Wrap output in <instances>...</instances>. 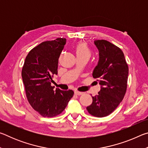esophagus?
Returning <instances> with one entry per match:
<instances>
[{
  "label": "esophagus",
  "mask_w": 148,
  "mask_h": 148,
  "mask_svg": "<svg viewBox=\"0 0 148 148\" xmlns=\"http://www.w3.org/2000/svg\"><path fill=\"white\" fill-rule=\"evenodd\" d=\"M74 93H75V95H82V94L84 93V92H79L78 91H75Z\"/></svg>",
  "instance_id": "obj_1"
}]
</instances>
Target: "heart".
Returning <instances> with one entry per match:
<instances>
[{"label":"heart","mask_w":148,"mask_h":148,"mask_svg":"<svg viewBox=\"0 0 148 148\" xmlns=\"http://www.w3.org/2000/svg\"><path fill=\"white\" fill-rule=\"evenodd\" d=\"M75 52L77 57H90L91 55V49L84 42H80L77 44L75 47Z\"/></svg>","instance_id":"1"}]
</instances>
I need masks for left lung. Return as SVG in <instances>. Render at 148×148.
<instances>
[{"instance_id": "1", "label": "left lung", "mask_w": 148, "mask_h": 148, "mask_svg": "<svg viewBox=\"0 0 148 148\" xmlns=\"http://www.w3.org/2000/svg\"><path fill=\"white\" fill-rule=\"evenodd\" d=\"M94 43L99 49V59L92 76L97 79L101 90L92 97V102L87 110L92 116L103 117L112 113L123 99L129 67L119 47L105 40H95Z\"/></svg>"}]
</instances>
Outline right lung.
Segmentation results:
<instances>
[{
	"instance_id": "obj_1",
	"label": "right lung",
	"mask_w": 148,
	"mask_h": 148,
	"mask_svg": "<svg viewBox=\"0 0 148 148\" xmlns=\"http://www.w3.org/2000/svg\"><path fill=\"white\" fill-rule=\"evenodd\" d=\"M66 38H58L42 42L32 49L26 57L21 76L27 100L34 110L44 117L62 113L73 97L72 90L62 91L51 86L57 74L60 55Z\"/></svg>"
}]
</instances>
